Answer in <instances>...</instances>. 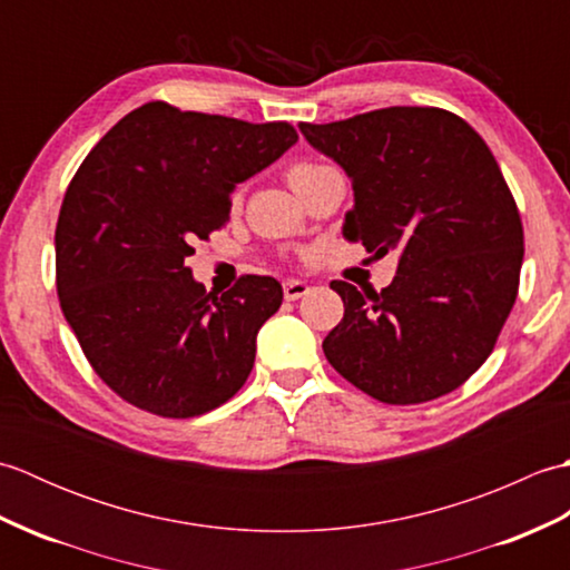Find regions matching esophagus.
I'll return each instance as SVG.
<instances>
[{
    "instance_id": "esophagus-1",
    "label": "esophagus",
    "mask_w": 570,
    "mask_h": 570,
    "mask_svg": "<svg viewBox=\"0 0 570 570\" xmlns=\"http://www.w3.org/2000/svg\"><path fill=\"white\" fill-rule=\"evenodd\" d=\"M311 292V286L306 282H301V278H286L284 282V298L286 301H296L301 296H306Z\"/></svg>"
}]
</instances>
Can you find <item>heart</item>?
Instances as JSON below:
<instances>
[{
	"mask_svg": "<svg viewBox=\"0 0 570 570\" xmlns=\"http://www.w3.org/2000/svg\"><path fill=\"white\" fill-rule=\"evenodd\" d=\"M331 166H323V164H313V161H301V164H294L292 168L286 171V178H288V186H292L296 193L308 186L313 178H318L321 174L328 171Z\"/></svg>",
	"mask_w": 570,
	"mask_h": 570,
	"instance_id": "1",
	"label": "heart"
}]
</instances>
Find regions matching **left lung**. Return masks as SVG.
Instances as JSON below:
<instances>
[{
    "instance_id": "obj_1",
    "label": "left lung",
    "mask_w": 570,
    "mask_h": 570,
    "mask_svg": "<svg viewBox=\"0 0 570 570\" xmlns=\"http://www.w3.org/2000/svg\"><path fill=\"white\" fill-rule=\"evenodd\" d=\"M298 129L353 184L345 237L374 257L399 254L380 294L331 284L345 316L323 341L325 357L384 404L458 390L498 343L524 259L517 203L488 144L439 107H384Z\"/></svg>"
}]
</instances>
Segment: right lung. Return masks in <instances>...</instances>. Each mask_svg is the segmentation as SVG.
Instances as JSON below:
<instances>
[{"instance_id":"add662e5","label":"right lung","mask_w":570,"mask_h":570,"mask_svg":"<svg viewBox=\"0 0 570 570\" xmlns=\"http://www.w3.org/2000/svg\"><path fill=\"white\" fill-rule=\"evenodd\" d=\"M298 141L286 122L147 102L72 176L56 225L60 308L125 402L168 419L225 404L247 382L282 284L247 274L208 294L186 259L229 220V196Z\"/></svg>"}]
</instances>
